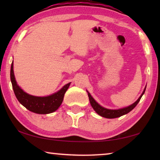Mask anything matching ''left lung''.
<instances>
[{
	"label": "left lung",
	"mask_w": 160,
	"mask_h": 160,
	"mask_svg": "<svg viewBox=\"0 0 160 160\" xmlns=\"http://www.w3.org/2000/svg\"><path fill=\"white\" fill-rule=\"evenodd\" d=\"M145 89H146V88L144 89V91L142 92V94L140 95L139 98L138 99L136 102H135L133 104L130 105V106H128V107L123 108V109H106V108L102 107L101 105H99L98 103H97L95 100L94 99L93 97L91 96V94L89 93L88 91L87 92H88V93L89 99H90L92 107L93 108L94 110L95 111V112L98 113L99 115L102 116V117L107 118H114L120 117V116H123V115H125V114H126V113H129L134 108L136 107V105L138 104V102H140V99H141L142 96L144 94L145 92Z\"/></svg>",
	"instance_id": "1"
}]
</instances>
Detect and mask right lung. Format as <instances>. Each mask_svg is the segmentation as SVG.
Listing matches in <instances>:
<instances>
[{
	"label": "right lung",
	"mask_w": 160,
	"mask_h": 160,
	"mask_svg": "<svg viewBox=\"0 0 160 160\" xmlns=\"http://www.w3.org/2000/svg\"><path fill=\"white\" fill-rule=\"evenodd\" d=\"M10 80L13 91L19 102L27 109L39 114H47L57 110L63 102L64 94L70 85V82L66 84L57 92L49 96L36 97L30 95L22 90L16 82L13 71V61L10 68Z\"/></svg>",
	"instance_id": "obj_1"
}]
</instances>
